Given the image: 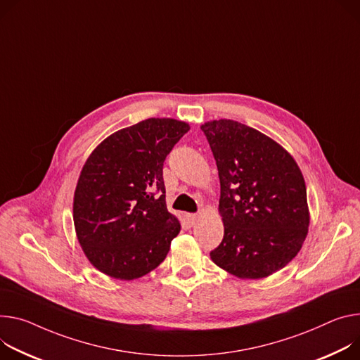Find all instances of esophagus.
I'll list each match as a JSON object with an SVG mask.
<instances>
[{"label": "esophagus", "instance_id": "obj_1", "mask_svg": "<svg viewBox=\"0 0 360 360\" xmlns=\"http://www.w3.org/2000/svg\"><path fill=\"white\" fill-rule=\"evenodd\" d=\"M186 218H188V221L193 225V224H197V221L200 219V215H198V214H188Z\"/></svg>", "mask_w": 360, "mask_h": 360}]
</instances>
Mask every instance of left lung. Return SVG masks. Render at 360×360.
I'll list each match as a JSON object with an SVG mask.
<instances>
[{
	"label": "left lung",
	"instance_id": "1",
	"mask_svg": "<svg viewBox=\"0 0 360 360\" xmlns=\"http://www.w3.org/2000/svg\"><path fill=\"white\" fill-rule=\"evenodd\" d=\"M217 162L224 238L214 263L240 278L285 267L309 231L307 192L292 156L258 130L230 119L201 126Z\"/></svg>",
	"mask_w": 360,
	"mask_h": 360
}]
</instances>
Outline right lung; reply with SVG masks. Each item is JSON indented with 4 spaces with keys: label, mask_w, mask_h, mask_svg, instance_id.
<instances>
[{
    "label": "right lung",
    "mask_w": 360,
    "mask_h": 360,
    "mask_svg": "<svg viewBox=\"0 0 360 360\" xmlns=\"http://www.w3.org/2000/svg\"><path fill=\"white\" fill-rule=\"evenodd\" d=\"M189 124L150 117L117 130L87 158L73 201L77 240L103 274L139 278L165 259L181 224L168 212L163 162Z\"/></svg>",
    "instance_id": "obj_1"
}]
</instances>
